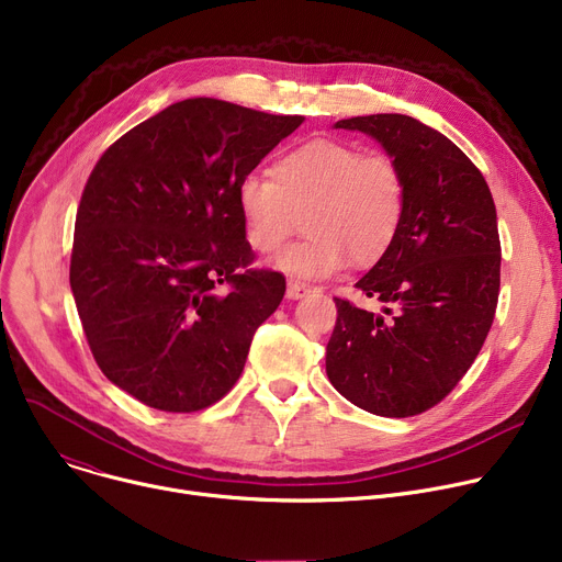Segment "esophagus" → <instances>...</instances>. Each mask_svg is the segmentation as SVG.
Segmentation results:
<instances>
[{
	"mask_svg": "<svg viewBox=\"0 0 562 562\" xmlns=\"http://www.w3.org/2000/svg\"><path fill=\"white\" fill-rule=\"evenodd\" d=\"M310 293H312V289L303 282H289L286 284V297H291V301H297V297H305Z\"/></svg>",
	"mask_w": 562,
	"mask_h": 562,
	"instance_id": "obj_1",
	"label": "esophagus"
}]
</instances>
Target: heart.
Here are the masks:
<instances>
[{"label":"heart","instance_id":"b5f03b06","mask_svg":"<svg viewBox=\"0 0 562 562\" xmlns=\"http://www.w3.org/2000/svg\"><path fill=\"white\" fill-rule=\"evenodd\" d=\"M248 244L276 252L305 216L307 239L284 248L273 267L303 280L380 261L395 244L406 212V178L389 154L312 139L280 156L273 176L250 171L237 184Z\"/></svg>","mask_w":562,"mask_h":562}]
</instances>
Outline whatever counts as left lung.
<instances>
[{
  "mask_svg": "<svg viewBox=\"0 0 562 562\" xmlns=\"http://www.w3.org/2000/svg\"><path fill=\"white\" fill-rule=\"evenodd\" d=\"M378 139L406 178V212L391 250L355 286L372 314L334 297L325 352L331 386L368 414L408 418L465 375L491 331L502 246L493 194L461 148L406 115L336 122Z\"/></svg>",
  "mask_w": 562,
  "mask_h": 562,
  "instance_id": "1",
  "label": "left lung"
}]
</instances>
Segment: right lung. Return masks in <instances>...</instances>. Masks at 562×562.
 <instances>
[{"label": "right lung", "instance_id": "right-lung-1", "mask_svg": "<svg viewBox=\"0 0 562 562\" xmlns=\"http://www.w3.org/2000/svg\"><path fill=\"white\" fill-rule=\"evenodd\" d=\"M305 122L184 99L131 128L92 169L69 284L103 375L171 414L239 380L284 276L250 269L237 184Z\"/></svg>", "mask_w": 562, "mask_h": 562}]
</instances>
